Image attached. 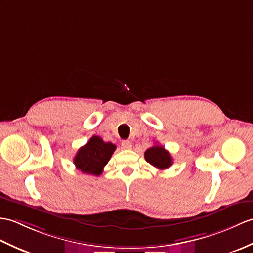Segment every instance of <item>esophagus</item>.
I'll list each match as a JSON object with an SVG mask.
<instances>
[{
    "instance_id": "34e87169",
    "label": "esophagus",
    "mask_w": 253,
    "mask_h": 253,
    "mask_svg": "<svg viewBox=\"0 0 253 253\" xmlns=\"http://www.w3.org/2000/svg\"><path fill=\"white\" fill-rule=\"evenodd\" d=\"M122 148L125 149V150L131 149V142H130V141H129V140L122 141Z\"/></svg>"
}]
</instances>
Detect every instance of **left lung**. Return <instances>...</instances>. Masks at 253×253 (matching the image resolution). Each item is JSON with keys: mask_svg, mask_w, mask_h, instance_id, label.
<instances>
[{"mask_svg": "<svg viewBox=\"0 0 253 253\" xmlns=\"http://www.w3.org/2000/svg\"><path fill=\"white\" fill-rule=\"evenodd\" d=\"M145 161L157 169H167L172 165V158L169 152L162 145H154L144 152Z\"/></svg>", "mask_w": 253, "mask_h": 253, "instance_id": "obj_1", "label": "left lung"}]
</instances>
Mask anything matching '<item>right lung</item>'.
Listing matches in <instances>:
<instances>
[{
  "label": "right lung",
  "mask_w": 253,
  "mask_h": 253,
  "mask_svg": "<svg viewBox=\"0 0 253 253\" xmlns=\"http://www.w3.org/2000/svg\"><path fill=\"white\" fill-rule=\"evenodd\" d=\"M115 149V144L104 142L100 137L92 136L89 141L78 151L73 163L76 169L81 170L83 173L99 175L102 173L103 167L110 161Z\"/></svg>",
  "instance_id": "obj_1"
}]
</instances>
